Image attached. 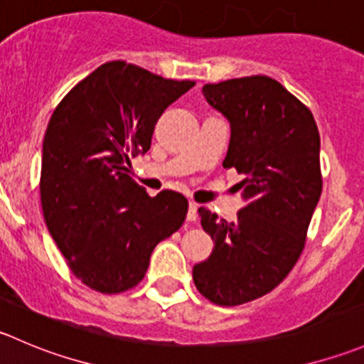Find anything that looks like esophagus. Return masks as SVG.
Masks as SVG:
<instances>
[{"mask_svg": "<svg viewBox=\"0 0 364 364\" xmlns=\"http://www.w3.org/2000/svg\"><path fill=\"white\" fill-rule=\"evenodd\" d=\"M197 208H199V204H197V203H190L188 204V213H186V220H188V222H196L197 220Z\"/></svg>", "mask_w": 364, "mask_h": 364, "instance_id": "1", "label": "esophagus"}]
</instances>
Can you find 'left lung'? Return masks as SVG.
Here are the masks:
<instances>
[{
  "label": "left lung",
  "mask_w": 364,
  "mask_h": 364,
  "mask_svg": "<svg viewBox=\"0 0 364 364\" xmlns=\"http://www.w3.org/2000/svg\"><path fill=\"white\" fill-rule=\"evenodd\" d=\"M203 94L231 124L222 165L243 174L245 204L235 222L199 208L215 247L192 276L208 301L238 306L274 290L304 249L322 193L320 135L309 108L268 76L208 83Z\"/></svg>",
  "instance_id": "left-lung-1"
}]
</instances>
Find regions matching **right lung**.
Returning <instances> with one entry per match:
<instances>
[{
    "label": "right lung",
    "instance_id": "obj_1",
    "mask_svg": "<svg viewBox=\"0 0 364 364\" xmlns=\"http://www.w3.org/2000/svg\"><path fill=\"white\" fill-rule=\"evenodd\" d=\"M193 85L114 60L53 112L42 144V213L70 272L88 288L121 294L136 287L154 247L185 222V196H147L129 176V160L149 151L158 119Z\"/></svg>",
    "mask_w": 364,
    "mask_h": 364
}]
</instances>
